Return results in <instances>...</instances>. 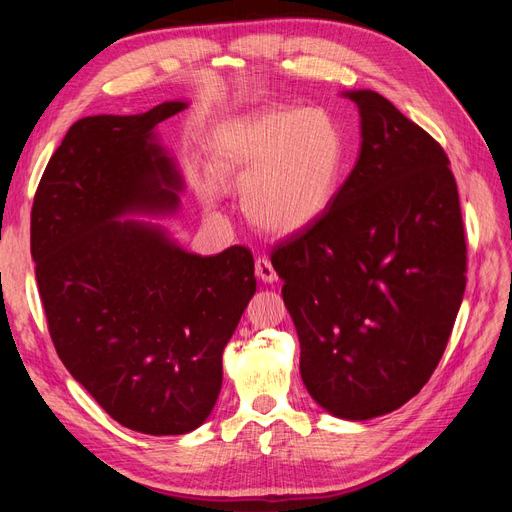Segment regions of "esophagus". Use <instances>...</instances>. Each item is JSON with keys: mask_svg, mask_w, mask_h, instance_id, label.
Returning a JSON list of instances; mask_svg holds the SVG:
<instances>
[{"mask_svg": "<svg viewBox=\"0 0 512 512\" xmlns=\"http://www.w3.org/2000/svg\"><path fill=\"white\" fill-rule=\"evenodd\" d=\"M254 269H256V277H258V280H262L265 284H275V282H277V273H275V269H273L269 258H265V256L256 258Z\"/></svg>", "mask_w": 512, "mask_h": 512, "instance_id": "obj_1", "label": "esophagus"}]
</instances>
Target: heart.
Segmentation results:
<instances>
[{"mask_svg":"<svg viewBox=\"0 0 512 512\" xmlns=\"http://www.w3.org/2000/svg\"><path fill=\"white\" fill-rule=\"evenodd\" d=\"M344 162V132L322 108H267L224 121L209 138L215 181L241 188L245 215L271 235L314 226L333 205Z\"/></svg>","mask_w":512,"mask_h":512,"instance_id":"b5f03b06","label":"heart"}]
</instances>
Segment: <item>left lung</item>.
I'll list each match as a JSON object with an SVG mask.
<instances>
[{"mask_svg":"<svg viewBox=\"0 0 512 512\" xmlns=\"http://www.w3.org/2000/svg\"><path fill=\"white\" fill-rule=\"evenodd\" d=\"M361 151L331 209L273 250L307 393L369 421L438 367L466 290L455 177L433 138L371 89L344 91Z\"/></svg>","mask_w":512,"mask_h":512,"instance_id":"8db88e82","label":"left lung"}]
</instances>
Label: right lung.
Segmentation results:
<instances>
[{"label":"right lung","mask_w":512,"mask_h":512,"mask_svg":"<svg viewBox=\"0 0 512 512\" xmlns=\"http://www.w3.org/2000/svg\"><path fill=\"white\" fill-rule=\"evenodd\" d=\"M188 108L74 123L46 164L32 256L51 339L72 378L117 423L149 436L203 425L222 389V354L256 292L254 258L200 256L162 224L185 181L158 123Z\"/></svg>","instance_id":"right-lung-1"}]
</instances>
